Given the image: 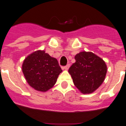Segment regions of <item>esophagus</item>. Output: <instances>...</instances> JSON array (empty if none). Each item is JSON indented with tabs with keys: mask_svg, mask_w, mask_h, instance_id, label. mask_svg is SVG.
<instances>
[{
	"mask_svg": "<svg viewBox=\"0 0 126 126\" xmlns=\"http://www.w3.org/2000/svg\"><path fill=\"white\" fill-rule=\"evenodd\" d=\"M69 66H70V64H68L66 66H65L62 67V69H65V70H68V68H69Z\"/></svg>",
	"mask_w": 126,
	"mask_h": 126,
	"instance_id": "1",
	"label": "esophagus"
}]
</instances>
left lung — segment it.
Listing matches in <instances>:
<instances>
[{
	"label": "left lung",
	"instance_id": "obj_1",
	"mask_svg": "<svg viewBox=\"0 0 126 126\" xmlns=\"http://www.w3.org/2000/svg\"><path fill=\"white\" fill-rule=\"evenodd\" d=\"M74 58L76 62L68 70L74 84L82 94H91L103 83L107 74V65L102 58L92 52H80Z\"/></svg>",
	"mask_w": 126,
	"mask_h": 126
}]
</instances>
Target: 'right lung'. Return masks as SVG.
<instances>
[{
  "instance_id": "right-lung-1",
  "label": "right lung",
  "mask_w": 126,
  "mask_h": 126,
  "mask_svg": "<svg viewBox=\"0 0 126 126\" xmlns=\"http://www.w3.org/2000/svg\"><path fill=\"white\" fill-rule=\"evenodd\" d=\"M22 71L29 85L41 92L52 88L62 72L57 60L44 50L36 51L28 56L23 62Z\"/></svg>"
}]
</instances>
